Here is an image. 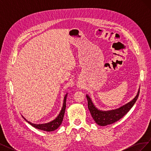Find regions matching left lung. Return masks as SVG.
I'll list each match as a JSON object with an SVG mask.
<instances>
[{
  "label": "left lung",
  "mask_w": 151,
  "mask_h": 151,
  "mask_svg": "<svg viewBox=\"0 0 151 151\" xmlns=\"http://www.w3.org/2000/svg\"><path fill=\"white\" fill-rule=\"evenodd\" d=\"M139 91L140 89H139L135 97L130 102L123 105L122 106L117 109L107 111H103L98 109L93 103L92 99L89 96V95L86 94V98L87 99H88V109H89L93 120L98 125L100 126H106L108 125H110L118 121L120 118L126 115L132 108V106H134V104L139 97Z\"/></svg>",
  "instance_id": "left-lung-1"
}]
</instances>
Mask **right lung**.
Returning a JSON list of instances; mask_svg holds the SVG:
<instances>
[{
    "label": "right lung",
    "mask_w": 151,
    "mask_h": 151,
    "mask_svg": "<svg viewBox=\"0 0 151 151\" xmlns=\"http://www.w3.org/2000/svg\"><path fill=\"white\" fill-rule=\"evenodd\" d=\"M67 94H68V93H67L65 95L64 98H63V106H62V108L60 111V113L58 114V116L55 118L53 120L50 122L48 123H42V124H36V123H33L28 121L22 115V118H23L28 123H29L31 125L36 128V129L44 130V131H47V132H52V131L55 130L62 124L63 119V116H64L65 108H66V99H67Z\"/></svg>",
    "instance_id": "right-lung-1"
}]
</instances>
